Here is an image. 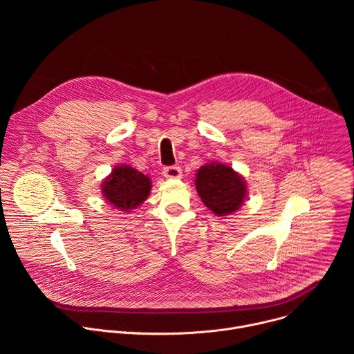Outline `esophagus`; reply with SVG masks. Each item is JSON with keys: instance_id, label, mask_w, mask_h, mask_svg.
I'll list each match as a JSON object with an SVG mask.
<instances>
[{"instance_id": "esophagus-1", "label": "esophagus", "mask_w": 354, "mask_h": 354, "mask_svg": "<svg viewBox=\"0 0 354 354\" xmlns=\"http://www.w3.org/2000/svg\"><path fill=\"white\" fill-rule=\"evenodd\" d=\"M162 175L168 179H179L182 178V169L179 167H165L162 169Z\"/></svg>"}]
</instances>
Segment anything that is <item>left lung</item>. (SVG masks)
<instances>
[{
    "label": "left lung",
    "instance_id": "1",
    "mask_svg": "<svg viewBox=\"0 0 354 354\" xmlns=\"http://www.w3.org/2000/svg\"><path fill=\"white\" fill-rule=\"evenodd\" d=\"M196 190L205 206L216 216H228L236 212L246 197V185L230 165L212 162L196 174Z\"/></svg>",
    "mask_w": 354,
    "mask_h": 354
}]
</instances>
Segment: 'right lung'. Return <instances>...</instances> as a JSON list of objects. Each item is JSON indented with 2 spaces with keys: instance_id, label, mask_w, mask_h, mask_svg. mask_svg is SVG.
<instances>
[{
  "instance_id": "1",
  "label": "right lung",
  "mask_w": 354,
  "mask_h": 354,
  "mask_svg": "<svg viewBox=\"0 0 354 354\" xmlns=\"http://www.w3.org/2000/svg\"><path fill=\"white\" fill-rule=\"evenodd\" d=\"M151 180L129 165L116 167L102 183V194L115 209L129 213L147 200Z\"/></svg>"
}]
</instances>
